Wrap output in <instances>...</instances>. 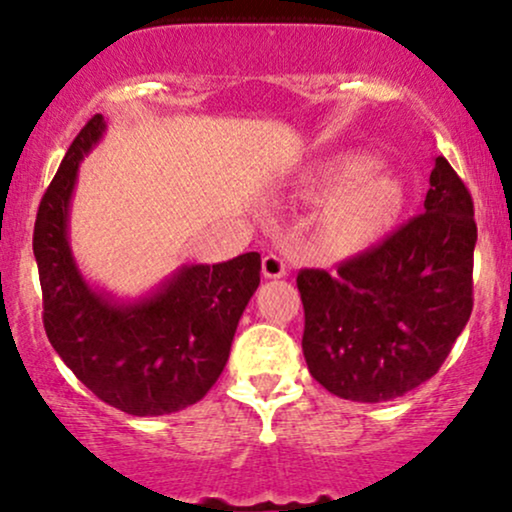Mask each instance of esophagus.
<instances>
[{
    "label": "esophagus",
    "instance_id": "obj_1",
    "mask_svg": "<svg viewBox=\"0 0 512 512\" xmlns=\"http://www.w3.org/2000/svg\"><path fill=\"white\" fill-rule=\"evenodd\" d=\"M286 272H289V267H286V260L281 255L269 252V255L262 257V274L267 279H281V276H286Z\"/></svg>",
    "mask_w": 512,
    "mask_h": 512
}]
</instances>
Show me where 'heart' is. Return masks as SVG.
Masks as SVG:
<instances>
[{
  "label": "heart",
  "mask_w": 512,
  "mask_h": 512,
  "mask_svg": "<svg viewBox=\"0 0 512 512\" xmlns=\"http://www.w3.org/2000/svg\"><path fill=\"white\" fill-rule=\"evenodd\" d=\"M375 168V161L363 154L342 156L327 173V187L332 192L346 190L361 179L354 190H349L332 204L325 214L322 233L327 245L334 250H351L383 226L392 207L397 204V185L385 175H365Z\"/></svg>",
  "instance_id": "heart-1"
}]
</instances>
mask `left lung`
Returning a JSON list of instances; mask_svg holds the SVG:
<instances>
[{
  "label": "left lung",
  "instance_id": "obj_1",
  "mask_svg": "<svg viewBox=\"0 0 512 512\" xmlns=\"http://www.w3.org/2000/svg\"><path fill=\"white\" fill-rule=\"evenodd\" d=\"M474 202L443 156L424 211L337 267L301 269L310 375L351 402H387L438 373L472 315Z\"/></svg>",
  "mask_w": 512,
  "mask_h": 512
}]
</instances>
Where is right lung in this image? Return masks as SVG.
Returning <instances> with one entry per match:
<instances>
[{
  "label": "right lung",
  "mask_w": 512,
  "mask_h": 512,
  "mask_svg": "<svg viewBox=\"0 0 512 512\" xmlns=\"http://www.w3.org/2000/svg\"><path fill=\"white\" fill-rule=\"evenodd\" d=\"M103 115L76 134L40 199L33 255L52 349L98 399L132 416H163L195 404L219 380L233 334L260 286V252L221 264H190L134 303L91 289L67 238L76 170L98 139Z\"/></svg>",
  "instance_id": "add662e5"
}]
</instances>
